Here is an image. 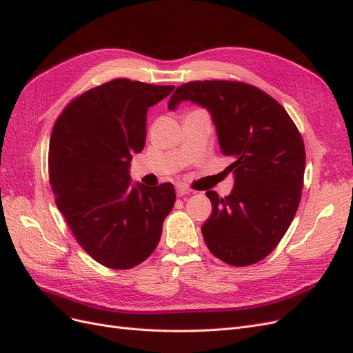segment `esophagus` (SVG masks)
<instances>
[{"mask_svg": "<svg viewBox=\"0 0 353 353\" xmlns=\"http://www.w3.org/2000/svg\"><path fill=\"white\" fill-rule=\"evenodd\" d=\"M191 191L187 188V187H184V185H176V196L178 197H181V196H187V194H190Z\"/></svg>", "mask_w": 353, "mask_h": 353, "instance_id": "obj_1", "label": "esophagus"}]
</instances>
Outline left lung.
Returning a JSON list of instances; mask_svg holds the SVG:
<instances>
[{"instance_id": "8db88e82", "label": "left lung", "mask_w": 353, "mask_h": 353, "mask_svg": "<svg viewBox=\"0 0 353 353\" xmlns=\"http://www.w3.org/2000/svg\"><path fill=\"white\" fill-rule=\"evenodd\" d=\"M183 101L206 109L234 188L221 199L208 191L212 215L203 223L205 243L218 259L248 266L280 243L302 196L305 145L283 105L259 88L231 81H194L176 88L168 104Z\"/></svg>"}]
</instances>
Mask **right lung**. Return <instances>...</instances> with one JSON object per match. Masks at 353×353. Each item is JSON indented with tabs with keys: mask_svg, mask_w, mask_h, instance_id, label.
Returning a JSON list of instances; mask_svg holds the SVG:
<instances>
[{
	"mask_svg": "<svg viewBox=\"0 0 353 353\" xmlns=\"http://www.w3.org/2000/svg\"><path fill=\"white\" fill-rule=\"evenodd\" d=\"M174 90L114 79L73 100L52 130L48 174L57 208L81 248L108 268L144 262L172 210L174 185H131L130 166L145 144L148 109Z\"/></svg>",
	"mask_w": 353,
	"mask_h": 353,
	"instance_id": "1",
	"label": "right lung"
}]
</instances>
